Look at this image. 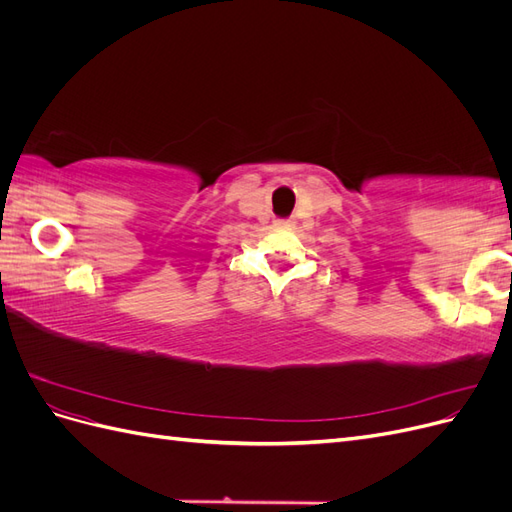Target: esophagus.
<instances>
[{
	"instance_id": "esophagus-1",
	"label": "esophagus",
	"mask_w": 512,
	"mask_h": 512,
	"mask_svg": "<svg viewBox=\"0 0 512 512\" xmlns=\"http://www.w3.org/2000/svg\"><path fill=\"white\" fill-rule=\"evenodd\" d=\"M280 226H290V222H277Z\"/></svg>"
}]
</instances>
